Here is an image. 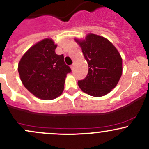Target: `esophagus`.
Masks as SVG:
<instances>
[{"mask_svg": "<svg viewBox=\"0 0 149 149\" xmlns=\"http://www.w3.org/2000/svg\"><path fill=\"white\" fill-rule=\"evenodd\" d=\"M74 67H75V63H73V64L71 66V69L72 71H73V69H74Z\"/></svg>", "mask_w": 149, "mask_h": 149, "instance_id": "34e87169", "label": "esophagus"}]
</instances>
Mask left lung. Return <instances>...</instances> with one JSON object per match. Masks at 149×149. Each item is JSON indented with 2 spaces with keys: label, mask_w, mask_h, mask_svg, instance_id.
<instances>
[{
  "label": "left lung",
  "mask_w": 149,
  "mask_h": 149,
  "mask_svg": "<svg viewBox=\"0 0 149 149\" xmlns=\"http://www.w3.org/2000/svg\"><path fill=\"white\" fill-rule=\"evenodd\" d=\"M88 64V73L78 80L79 88L90 96L103 97L112 91L123 73V60L118 50L107 38L88 33L85 39L75 38Z\"/></svg>",
  "instance_id": "left-lung-1"
}]
</instances>
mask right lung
<instances>
[{
    "label": "right lung",
    "mask_w": 149,
    "mask_h": 149,
    "mask_svg": "<svg viewBox=\"0 0 149 149\" xmlns=\"http://www.w3.org/2000/svg\"><path fill=\"white\" fill-rule=\"evenodd\" d=\"M57 45L45 38L32 45L18 64V72L24 87L34 96L51 100L64 91L65 78L71 69L63 54H56Z\"/></svg>",
    "instance_id": "add662e5"
}]
</instances>
